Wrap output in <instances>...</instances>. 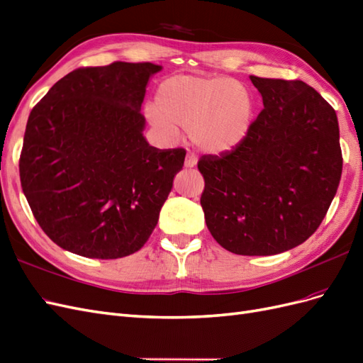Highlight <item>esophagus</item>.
I'll return each mask as SVG.
<instances>
[{"label":"esophagus","mask_w":363,"mask_h":363,"mask_svg":"<svg viewBox=\"0 0 363 363\" xmlns=\"http://www.w3.org/2000/svg\"><path fill=\"white\" fill-rule=\"evenodd\" d=\"M196 164V157L194 155H188L184 159V167L186 168H194Z\"/></svg>","instance_id":"34e87169"}]
</instances>
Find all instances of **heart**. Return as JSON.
Masks as SVG:
<instances>
[{
    "mask_svg": "<svg viewBox=\"0 0 363 363\" xmlns=\"http://www.w3.org/2000/svg\"><path fill=\"white\" fill-rule=\"evenodd\" d=\"M252 112L247 87L224 75H172L157 87L156 106L145 107V116L159 138L174 142L180 127L188 128L192 144L208 155L238 147L251 127Z\"/></svg>",
    "mask_w": 363,
    "mask_h": 363,
    "instance_id": "1",
    "label": "heart"
}]
</instances>
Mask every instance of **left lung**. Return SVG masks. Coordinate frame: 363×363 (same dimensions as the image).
<instances>
[{
	"mask_svg": "<svg viewBox=\"0 0 363 363\" xmlns=\"http://www.w3.org/2000/svg\"><path fill=\"white\" fill-rule=\"evenodd\" d=\"M263 111L232 151L203 156L208 232L242 256L288 251L315 233L342 174L333 107L300 80L250 77Z\"/></svg>",
	"mask_w": 363,
	"mask_h": 363,
	"instance_id": "8db88e82",
	"label": "left lung"
}]
</instances>
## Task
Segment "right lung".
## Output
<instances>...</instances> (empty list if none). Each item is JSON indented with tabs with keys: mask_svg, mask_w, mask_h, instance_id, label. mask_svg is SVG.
Masks as SVG:
<instances>
[{
	"mask_svg": "<svg viewBox=\"0 0 363 363\" xmlns=\"http://www.w3.org/2000/svg\"><path fill=\"white\" fill-rule=\"evenodd\" d=\"M155 63L115 62L65 75L33 107L21 184L40 228L63 250L118 259L144 247L182 168L159 150L140 113Z\"/></svg>",
	"mask_w": 363,
	"mask_h": 363,
	"instance_id": "obj_1",
	"label": "right lung"
}]
</instances>
